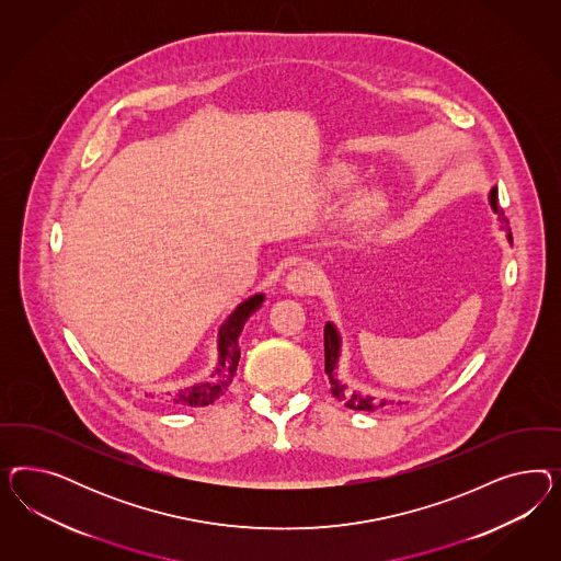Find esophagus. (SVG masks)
<instances>
[{"instance_id": "34e87169", "label": "esophagus", "mask_w": 561, "mask_h": 561, "mask_svg": "<svg viewBox=\"0 0 561 561\" xmlns=\"http://www.w3.org/2000/svg\"><path fill=\"white\" fill-rule=\"evenodd\" d=\"M317 288H319V273L310 265H300L291 270L286 277V289L294 296L312 294Z\"/></svg>"}]
</instances>
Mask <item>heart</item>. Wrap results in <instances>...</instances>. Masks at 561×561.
Instances as JSON below:
<instances>
[{"label":"heart","mask_w":561,"mask_h":561,"mask_svg":"<svg viewBox=\"0 0 561 561\" xmlns=\"http://www.w3.org/2000/svg\"><path fill=\"white\" fill-rule=\"evenodd\" d=\"M357 183L356 170L350 169V167H341L340 170H335L333 179H331V185L337 191H350ZM387 207V199L382 193H368L364 195L356 205V220L359 221H373L374 218H378Z\"/></svg>","instance_id":"b5f03b06"}]
</instances>
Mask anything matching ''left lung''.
Masks as SVG:
<instances>
[{
  "label": "left lung",
  "mask_w": 561,
  "mask_h": 561,
  "mask_svg": "<svg viewBox=\"0 0 561 561\" xmlns=\"http://www.w3.org/2000/svg\"><path fill=\"white\" fill-rule=\"evenodd\" d=\"M490 204L492 209L497 214L500 221L504 224L502 228L506 230V238L512 242V234H510V228L506 226L508 220L504 218V211L500 209L497 205V188L493 187L490 191ZM341 356V337L337 327L333 323L324 324V373L329 376V382H331V392L333 397H337L341 401H345V405L350 409H356V411H374L376 408H385L387 401L382 399L380 403L374 401V397L370 394H362V392L352 391L345 382H341L337 378V366H340Z\"/></svg>",
  "instance_id": "left-lung-1"
}]
</instances>
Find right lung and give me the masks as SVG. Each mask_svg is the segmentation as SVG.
<instances>
[{
	"label": "right lung",
	"instance_id": "add662e5",
	"mask_svg": "<svg viewBox=\"0 0 561 561\" xmlns=\"http://www.w3.org/2000/svg\"><path fill=\"white\" fill-rule=\"evenodd\" d=\"M263 300H265L263 294H255L234 308V312L224 321L220 333H218V366L211 373V378L170 397V401L174 405L205 408V405H211L216 399H220V394L228 391V387L237 374L238 359H240L238 337L242 333V327L249 321V317L261 308Z\"/></svg>",
	"mask_w": 561,
	"mask_h": 561
}]
</instances>
